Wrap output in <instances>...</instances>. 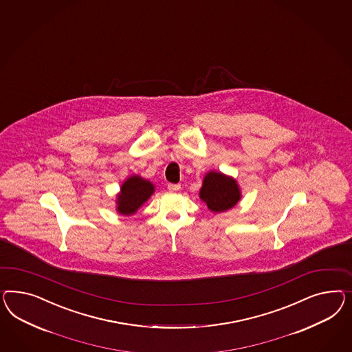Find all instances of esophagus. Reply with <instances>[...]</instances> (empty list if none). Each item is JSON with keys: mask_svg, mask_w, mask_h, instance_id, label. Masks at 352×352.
<instances>
[{"mask_svg": "<svg viewBox=\"0 0 352 352\" xmlns=\"http://www.w3.org/2000/svg\"><path fill=\"white\" fill-rule=\"evenodd\" d=\"M167 188H168V190L177 191L180 190L181 186L179 184H168V185H167Z\"/></svg>", "mask_w": 352, "mask_h": 352, "instance_id": "1", "label": "esophagus"}]
</instances>
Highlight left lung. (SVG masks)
Wrapping results in <instances>:
<instances>
[{
	"mask_svg": "<svg viewBox=\"0 0 352 352\" xmlns=\"http://www.w3.org/2000/svg\"><path fill=\"white\" fill-rule=\"evenodd\" d=\"M201 198L207 203L208 208L213 212H223L234 207L241 192L236 182L231 177L223 176L220 172H210L203 181Z\"/></svg>",
	"mask_w": 352,
	"mask_h": 352,
	"instance_id": "left-lung-1",
	"label": "left lung"
}]
</instances>
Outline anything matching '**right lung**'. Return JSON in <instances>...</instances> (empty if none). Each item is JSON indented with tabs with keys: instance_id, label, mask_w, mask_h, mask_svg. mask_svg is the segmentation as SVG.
Wrapping results in <instances>:
<instances>
[{
	"instance_id": "right-lung-1",
	"label": "right lung",
	"mask_w": 352,
	"mask_h": 352,
	"mask_svg": "<svg viewBox=\"0 0 352 352\" xmlns=\"http://www.w3.org/2000/svg\"><path fill=\"white\" fill-rule=\"evenodd\" d=\"M154 188L149 181L142 180L139 176H133L126 181L121 188L118 197V211L122 214H131L151 197Z\"/></svg>"
}]
</instances>
